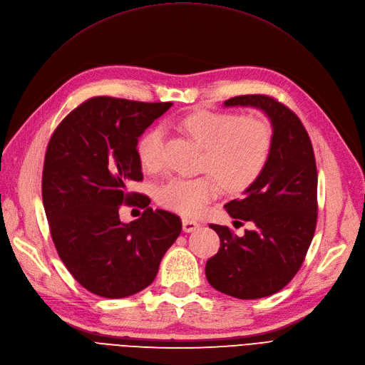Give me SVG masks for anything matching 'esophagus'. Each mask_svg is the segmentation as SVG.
Segmentation results:
<instances>
[{
	"mask_svg": "<svg viewBox=\"0 0 365 365\" xmlns=\"http://www.w3.org/2000/svg\"><path fill=\"white\" fill-rule=\"evenodd\" d=\"M199 227H200V224L196 222V221L187 220V218L182 220V230H184L185 233H193V232H196Z\"/></svg>",
	"mask_w": 365,
	"mask_h": 365,
	"instance_id": "esophagus-1",
	"label": "esophagus"
}]
</instances>
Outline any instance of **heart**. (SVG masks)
I'll return each instance as SVG.
<instances>
[{
	"label": "heart",
	"instance_id": "heart-1",
	"mask_svg": "<svg viewBox=\"0 0 365 365\" xmlns=\"http://www.w3.org/2000/svg\"><path fill=\"white\" fill-rule=\"evenodd\" d=\"M182 129L205 147L197 178L175 177L158 192V202L184 217L202 215L214 202L222 184L232 192L248 188L264 170L273 148V129L258 115H239L227 111L199 110L181 120ZM141 165L155 172L165 162V129L153 126L138 141Z\"/></svg>",
	"mask_w": 365,
	"mask_h": 365
}]
</instances>
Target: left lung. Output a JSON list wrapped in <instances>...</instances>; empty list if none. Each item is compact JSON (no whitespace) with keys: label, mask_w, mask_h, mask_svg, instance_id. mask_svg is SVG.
I'll list each match as a JSON object with an SVG mask.
<instances>
[{"label":"left lung","mask_w":365,"mask_h":365,"mask_svg":"<svg viewBox=\"0 0 365 365\" xmlns=\"http://www.w3.org/2000/svg\"><path fill=\"white\" fill-rule=\"evenodd\" d=\"M225 107H255L273 128V148L264 170L242 199L225 203L232 218L251 221L239 237L227 225L210 224L220 236L207 259L206 279L227 296L252 300L281 291L300 270L318 218V172L314 147L297 114L267 95H242Z\"/></svg>","instance_id":"1"}]
</instances>
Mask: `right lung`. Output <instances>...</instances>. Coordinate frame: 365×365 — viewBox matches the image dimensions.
I'll return each instance as SVG.
<instances>
[{
  "instance_id": "obj_1",
  "label": "right lung",
  "mask_w": 365,
  "mask_h": 365,
  "mask_svg": "<svg viewBox=\"0 0 365 365\" xmlns=\"http://www.w3.org/2000/svg\"><path fill=\"white\" fill-rule=\"evenodd\" d=\"M172 102L95 96L69 113L51 135L43 168V205L50 235L68 272L88 291L123 299L147 288L181 233L175 214L153 210L129 192L143 181L138 138ZM121 204L144 207L123 225Z\"/></svg>"
}]
</instances>
